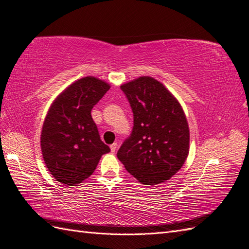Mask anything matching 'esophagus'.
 <instances>
[{"label": "esophagus", "mask_w": 249, "mask_h": 249, "mask_svg": "<svg viewBox=\"0 0 249 249\" xmlns=\"http://www.w3.org/2000/svg\"><path fill=\"white\" fill-rule=\"evenodd\" d=\"M110 149H111V152H112V153H115V151H116V149H117V142L112 143V144L110 145Z\"/></svg>", "instance_id": "1"}]
</instances>
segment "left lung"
<instances>
[{"label": "left lung", "instance_id": "obj_1", "mask_svg": "<svg viewBox=\"0 0 249 249\" xmlns=\"http://www.w3.org/2000/svg\"><path fill=\"white\" fill-rule=\"evenodd\" d=\"M120 89L129 100L134 125L118 150V160L143 185L166 181L189 153V126L183 108L152 77H139Z\"/></svg>", "mask_w": 249, "mask_h": 249}]
</instances>
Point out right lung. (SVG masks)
<instances>
[{
    "label": "right lung",
    "instance_id": "obj_1",
    "mask_svg": "<svg viewBox=\"0 0 249 249\" xmlns=\"http://www.w3.org/2000/svg\"><path fill=\"white\" fill-rule=\"evenodd\" d=\"M108 89L110 86L98 78H81L66 88L48 110L41 150L48 171L59 183H82L93 174L100 157L110 152L90 115Z\"/></svg>",
    "mask_w": 249,
    "mask_h": 249
}]
</instances>
